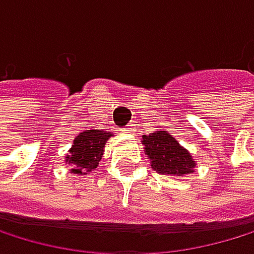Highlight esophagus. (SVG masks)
Returning <instances> with one entry per match:
<instances>
[{"label": "esophagus", "instance_id": "1", "mask_svg": "<svg viewBox=\"0 0 254 254\" xmlns=\"http://www.w3.org/2000/svg\"><path fill=\"white\" fill-rule=\"evenodd\" d=\"M125 131L126 132H134L135 131V125L134 123H128V125L125 126Z\"/></svg>", "mask_w": 254, "mask_h": 254}]
</instances>
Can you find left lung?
Returning a JSON list of instances; mask_svg holds the SVG:
<instances>
[{
    "instance_id": "1",
    "label": "left lung",
    "mask_w": 254,
    "mask_h": 254,
    "mask_svg": "<svg viewBox=\"0 0 254 254\" xmlns=\"http://www.w3.org/2000/svg\"><path fill=\"white\" fill-rule=\"evenodd\" d=\"M144 152L151 158L154 171L164 175H184L193 172L192 155L166 131L143 135Z\"/></svg>"
}]
</instances>
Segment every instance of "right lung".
<instances>
[{
	"label": "right lung",
	"mask_w": 254,
	"mask_h": 254,
	"mask_svg": "<svg viewBox=\"0 0 254 254\" xmlns=\"http://www.w3.org/2000/svg\"><path fill=\"white\" fill-rule=\"evenodd\" d=\"M111 137V132L90 129L80 132L74 141L73 148L70 149V155H66V161L73 164V174H85V171H91L99 164L105 143Z\"/></svg>",
	"instance_id": "obj_1"
}]
</instances>
